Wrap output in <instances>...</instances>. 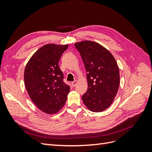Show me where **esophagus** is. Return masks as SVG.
Listing matches in <instances>:
<instances>
[{"mask_svg":"<svg viewBox=\"0 0 152 152\" xmlns=\"http://www.w3.org/2000/svg\"><path fill=\"white\" fill-rule=\"evenodd\" d=\"M77 80H74L73 82H72V87H75L76 86V84H77Z\"/></svg>","mask_w":152,"mask_h":152,"instance_id":"esophagus-1","label":"esophagus"}]
</instances>
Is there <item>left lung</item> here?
Masks as SVG:
<instances>
[{"label":"left lung","mask_w":152,"mask_h":152,"mask_svg":"<svg viewBox=\"0 0 152 152\" xmlns=\"http://www.w3.org/2000/svg\"><path fill=\"white\" fill-rule=\"evenodd\" d=\"M86 70L88 88L82 101L91 112H101L112 104L120 85L117 63L108 50L93 41L74 44Z\"/></svg>","instance_id":"8db88e82"}]
</instances>
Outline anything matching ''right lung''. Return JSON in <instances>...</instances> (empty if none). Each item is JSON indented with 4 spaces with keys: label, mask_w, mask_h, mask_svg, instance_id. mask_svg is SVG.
Returning a JSON list of instances; mask_svg holds the SVG:
<instances>
[{
    "label": "right lung",
    "mask_w": 152,
    "mask_h": 152,
    "mask_svg": "<svg viewBox=\"0 0 152 152\" xmlns=\"http://www.w3.org/2000/svg\"><path fill=\"white\" fill-rule=\"evenodd\" d=\"M68 47L53 44L44 45L33 54L25 69V85L30 99L48 114L56 113L63 107L70 91L58 65Z\"/></svg>",
    "instance_id": "obj_1"
}]
</instances>
